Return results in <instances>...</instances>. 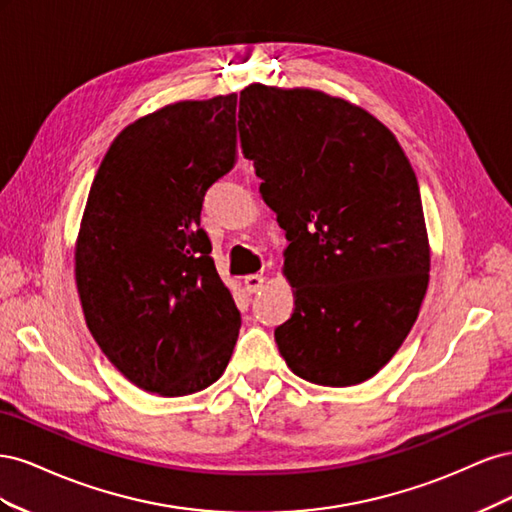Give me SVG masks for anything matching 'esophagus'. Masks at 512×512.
Here are the masks:
<instances>
[{"instance_id":"esophagus-1","label":"esophagus","mask_w":512,"mask_h":512,"mask_svg":"<svg viewBox=\"0 0 512 512\" xmlns=\"http://www.w3.org/2000/svg\"><path fill=\"white\" fill-rule=\"evenodd\" d=\"M243 284H245L247 292L254 294V292L262 290V286H265V275H258V273H256V275H245Z\"/></svg>"}]
</instances>
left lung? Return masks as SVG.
Returning <instances> with one entry per match:
<instances>
[{
  "label": "left lung",
  "instance_id": "obj_1",
  "mask_svg": "<svg viewBox=\"0 0 512 512\" xmlns=\"http://www.w3.org/2000/svg\"><path fill=\"white\" fill-rule=\"evenodd\" d=\"M239 138L290 245L292 316L275 342L292 374L352 386L393 359L429 286L418 181L395 134L312 87L241 89Z\"/></svg>",
  "mask_w": 512,
  "mask_h": 512
}]
</instances>
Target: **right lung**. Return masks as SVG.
Segmentation results:
<instances>
[{
  "label": "right lung",
  "instance_id": "right-lung-1",
  "mask_svg": "<svg viewBox=\"0 0 512 512\" xmlns=\"http://www.w3.org/2000/svg\"><path fill=\"white\" fill-rule=\"evenodd\" d=\"M237 94L138 117L108 147L74 245L89 333L132 384L183 397L218 380L241 316L200 228L209 185L235 162Z\"/></svg>",
  "mask_w": 512,
  "mask_h": 512
}]
</instances>
